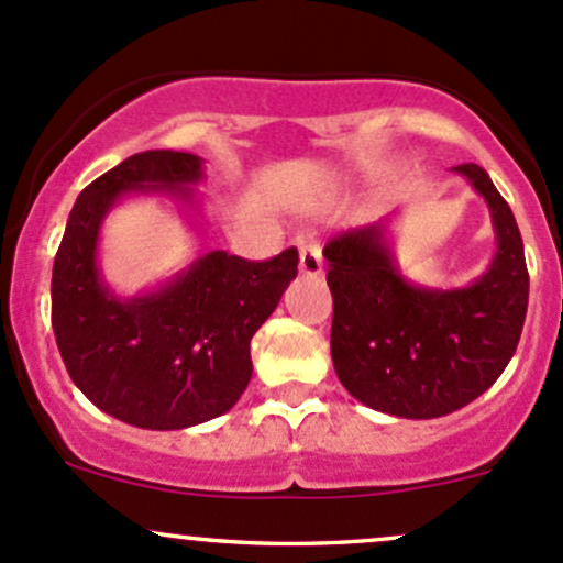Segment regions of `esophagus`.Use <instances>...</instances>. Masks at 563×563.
I'll list each match as a JSON object with an SVG mask.
<instances>
[{
  "label": "esophagus",
  "instance_id": "34e87169",
  "mask_svg": "<svg viewBox=\"0 0 563 563\" xmlns=\"http://www.w3.org/2000/svg\"><path fill=\"white\" fill-rule=\"evenodd\" d=\"M299 272L305 277H320L323 275V253H320L318 243H305L299 251Z\"/></svg>",
  "mask_w": 563,
  "mask_h": 563
}]
</instances>
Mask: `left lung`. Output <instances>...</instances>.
I'll list each match as a JSON object with an SVG mask.
<instances>
[{"mask_svg":"<svg viewBox=\"0 0 563 563\" xmlns=\"http://www.w3.org/2000/svg\"><path fill=\"white\" fill-rule=\"evenodd\" d=\"M452 170L484 197L497 240L489 267L473 283L435 288L409 280L395 258V216L323 249L333 368L352 398L393 417H446L489 390L527 318L529 272L510 206L484 168Z\"/></svg>","mask_w":563,"mask_h":563,"instance_id":"8db88e82","label":"left lung"}]
</instances>
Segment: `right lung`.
Returning a JSON list of instances; mask_svg holds the SVG:
<instances>
[{
    "label": "right lung",
    "instance_id": "obj_1",
    "mask_svg": "<svg viewBox=\"0 0 563 563\" xmlns=\"http://www.w3.org/2000/svg\"><path fill=\"white\" fill-rule=\"evenodd\" d=\"M202 165L170 150L122 159L82 189L55 253L53 331L66 372L92 406L133 428L184 430L230 411L251 382L253 333L296 277V249L269 262L208 251L135 296L109 286L98 251L111 208L157 195L197 232Z\"/></svg>",
    "mask_w": 563,
    "mask_h": 563
}]
</instances>
